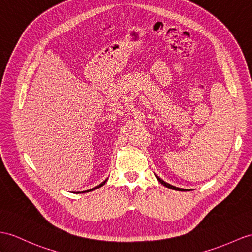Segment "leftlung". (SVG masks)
Instances as JSON below:
<instances>
[{
	"mask_svg": "<svg viewBox=\"0 0 252 252\" xmlns=\"http://www.w3.org/2000/svg\"><path fill=\"white\" fill-rule=\"evenodd\" d=\"M156 177H157V180H158L159 182H160V183L162 184V185H163V186H165V187H168V188H170V189L179 190V191H183V190H184V189H182V188H177V187H175V186H172V185H170V184H168V183H165L164 181H162V180L160 179V177H159V176H157V175H156Z\"/></svg>",
	"mask_w": 252,
	"mask_h": 252,
	"instance_id": "left-lung-1",
	"label": "left lung"
}]
</instances>
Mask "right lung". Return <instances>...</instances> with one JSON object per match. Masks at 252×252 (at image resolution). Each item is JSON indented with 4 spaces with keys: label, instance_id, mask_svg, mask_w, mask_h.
Segmentation results:
<instances>
[{
    "label": "right lung",
    "instance_id": "obj_1",
    "mask_svg": "<svg viewBox=\"0 0 252 252\" xmlns=\"http://www.w3.org/2000/svg\"><path fill=\"white\" fill-rule=\"evenodd\" d=\"M107 182V180L106 181H103L101 184H99V185H98V186H96V187H94V188H92V189H90V190H87V192L88 191H92V190H95V189H97V188H99V187H101L102 185H105V183ZM84 192V191H83Z\"/></svg>",
    "mask_w": 252,
    "mask_h": 252
}]
</instances>
